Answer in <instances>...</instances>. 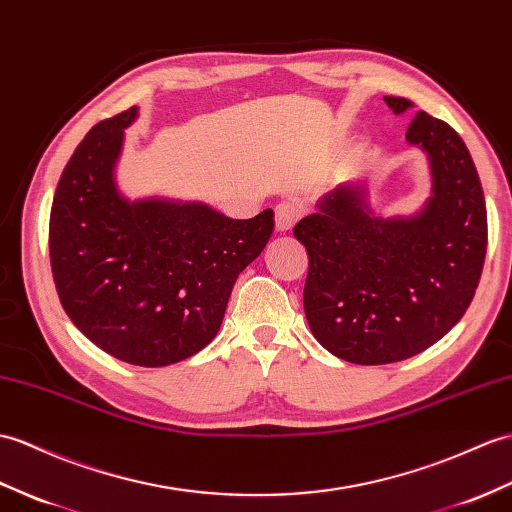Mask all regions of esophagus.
<instances>
[{
  "mask_svg": "<svg viewBox=\"0 0 512 512\" xmlns=\"http://www.w3.org/2000/svg\"><path fill=\"white\" fill-rule=\"evenodd\" d=\"M301 216V209L294 205V202H281L275 209V224H277V231H290L294 227V222L299 220Z\"/></svg>",
  "mask_w": 512,
  "mask_h": 512,
  "instance_id": "esophagus-1",
  "label": "esophagus"
}]
</instances>
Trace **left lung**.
Returning <instances> with one entry per match:
<instances>
[{"label": "left lung", "mask_w": 512, "mask_h": 512, "mask_svg": "<svg viewBox=\"0 0 512 512\" xmlns=\"http://www.w3.org/2000/svg\"><path fill=\"white\" fill-rule=\"evenodd\" d=\"M395 115L414 111L386 95ZM406 141L430 165V198L410 216H382L366 183H340L296 222L310 255L307 325L336 358L390 364L432 347L465 316L486 255V205L454 128L417 113Z\"/></svg>", "instance_id": "obj_1"}]
</instances>
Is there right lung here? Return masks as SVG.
<instances>
[{
    "mask_svg": "<svg viewBox=\"0 0 512 512\" xmlns=\"http://www.w3.org/2000/svg\"><path fill=\"white\" fill-rule=\"evenodd\" d=\"M133 106L95 124L58 181L50 259L58 299L95 347L135 366L192 358L216 338L233 285L275 229L200 200H130L117 185Z\"/></svg>",
    "mask_w": 512,
    "mask_h": 512,
    "instance_id": "add662e5",
    "label": "right lung"
}]
</instances>
